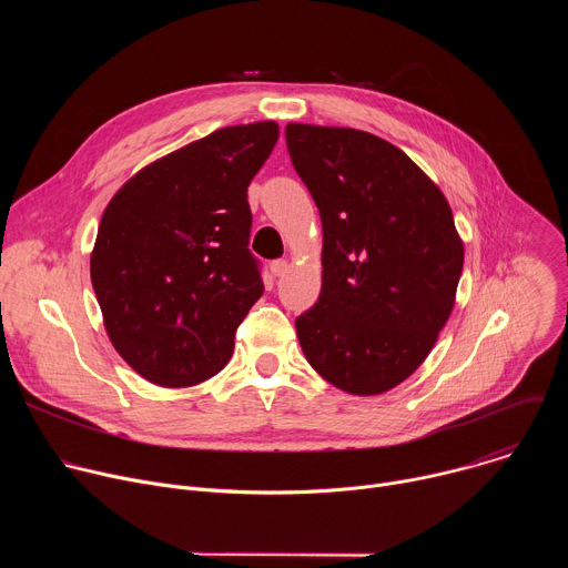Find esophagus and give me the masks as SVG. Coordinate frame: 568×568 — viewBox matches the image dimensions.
Returning a JSON list of instances; mask_svg holds the SVG:
<instances>
[{
    "mask_svg": "<svg viewBox=\"0 0 568 568\" xmlns=\"http://www.w3.org/2000/svg\"><path fill=\"white\" fill-rule=\"evenodd\" d=\"M270 270H272V274L278 278V276H285V272L290 270V265H287V261H274V263L270 265Z\"/></svg>",
    "mask_w": 568,
    "mask_h": 568,
    "instance_id": "34e87169",
    "label": "esophagus"
}]
</instances>
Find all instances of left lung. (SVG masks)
Returning <instances> with one entry per match:
<instances>
[{
  "label": "left lung",
  "instance_id": "8db88e82",
  "mask_svg": "<svg viewBox=\"0 0 568 568\" xmlns=\"http://www.w3.org/2000/svg\"><path fill=\"white\" fill-rule=\"evenodd\" d=\"M294 171L323 224L318 301L296 318L310 366L353 395L407 379L447 323L463 242L440 189L393 143L290 123Z\"/></svg>",
  "mask_w": 568,
  "mask_h": 568
}]
</instances>
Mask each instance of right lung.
Wrapping results in <instances>:
<instances>
[{"label":"right lung","instance_id":"right-lung-1","mask_svg":"<svg viewBox=\"0 0 568 568\" xmlns=\"http://www.w3.org/2000/svg\"><path fill=\"white\" fill-rule=\"evenodd\" d=\"M276 139L274 121L215 130L110 200L92 285L110 342L148 382L193 386L231 359L235 331L265 290L250 252L247 186Z\"/></svg>","mask_w":568,"mask_h":568}]
</instances>
